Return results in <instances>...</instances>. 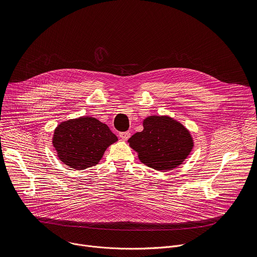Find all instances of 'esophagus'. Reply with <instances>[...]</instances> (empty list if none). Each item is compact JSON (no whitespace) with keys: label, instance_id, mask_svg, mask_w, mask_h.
I'll list each match as a JSON object with an SVG mask.
<instances>
[{"label":"esophagus","instance_id":"esophagus-1","mask_svg":"<svg viewBox=\"0 0 257 257\" xmlns=\"http://www.w3.org/2000/svg\"><path fill=\"white\" fill-rule=\"evenodd\" d=\"M130 135H131V134H130V132H128V131H127V132H120V133H119V136H120L123 140L129 139V138H130Z\"/></svg>","mask_w":257,"mask_h":257}]
</instances>
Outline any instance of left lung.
Listing matches in <instances>:
<instances>
[{
  "instance_id": "8db88e82",
  "label": "left lung",
  "mask_w": 257,
  "mask_h": 257,
  "mask_svg": "<svg viewBox=\"0 0 257 257\" xmlns=\"http://www.w3.org/2000/svg\"><path fill=\"white\" fill-rule=\"evenodd\" d=\"M139 161L157 171H170L182 165L194 143L189 130L169 116H150L143 130L128 139Z\"/></svg>"
}]
</instances>
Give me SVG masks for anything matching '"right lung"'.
I'll list each match as a JSON object with an SVG mask.
<instances>
[{
	"instance_id": "1",
	"label": "right lung",
	"mask_w": 257,
	"mask_h": 257,
	"mask_svg": "<svg viewBox=\"0 0 257 257\" xmlns=\"http://www.w3.org/2000/svg\"><path fill=\"white\" fill-rule=\"evenodd\" d=\"M118 137L107 125L83 116L60 123L54 131L53 145L59 160L75 170H85L101 160Z\"/></svg>"
}]
</instances>
